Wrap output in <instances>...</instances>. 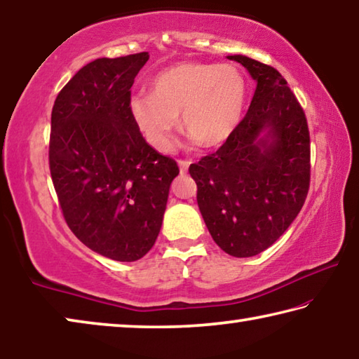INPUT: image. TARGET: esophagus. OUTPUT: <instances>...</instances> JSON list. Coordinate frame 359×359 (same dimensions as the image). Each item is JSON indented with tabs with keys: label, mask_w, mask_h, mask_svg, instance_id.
Returning <instances> with one entry per match:
<instances>
[{
	"label": "esophagus",
	"mask_w": 359,
	"mask_h": 359,
	"mask_svg": "<svg viewBox=\"0 0 359 359\" xmlns=\"http://www.w3.org/2000/svg\"><path fill=\"white\" fill-rule=\"evenodd\" d=\"M178 165H180V173L184 175L187 172V168H189V162L186 161H178Z\"/></svg>",
	"instance_id": "34e87169"
}]
</instances>
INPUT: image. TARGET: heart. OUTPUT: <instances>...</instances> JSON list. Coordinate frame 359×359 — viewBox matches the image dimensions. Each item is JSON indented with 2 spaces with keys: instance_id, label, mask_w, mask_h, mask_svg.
Returning <instances> with one entry per match:
<instances>
[{
  "instance_id": "b5f03b06",
  "label": "heart",
  "mask_w": 359,
  "mask_h": 359,
  "mask_svg": "<svg viewBox=\"0 0 359 359\" xmlns=\"http://www.w3.org/2000/svg\"><path fill=\"white\" fill-rule=\"evenodd\" d=\"M151 87L152 93H133L128 108L157 151L172 148L178 114L186 130L207 148L226 143L242 121L246 84L233 65L178 63L158 73Z\"/></svg>"
}]
</instances>
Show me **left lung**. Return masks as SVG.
Masks as SVG:
<instances>
[{
	"instance_id": "1",
	"label": "left lung",
	"mask_w": 359,
	"mask_h": 359,
	"mask_svg": "<svg viewBox=\"0 0 359 359\" xmlns=\"http://www.w3.org/2000/svg\"><path fill=\"white\" fill-rule=\"evenodd\" d=\"M256 81L248 113L213 154L189 167L211 237L233 257H251L283 235L310 186V135L304 109L277 69L229 55Z\"/></svg>"
}]
</instances>
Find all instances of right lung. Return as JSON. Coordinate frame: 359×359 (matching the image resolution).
<instances>
[{
	"label": "right lung",
	"instance_id": "add662e5",
	"mask_svg": "<svg viewBox=\"0 0 359 359\" xmlns=\"http://www.w3.org/2000/svg\"><path fill=\"white\" fill-rule=\"evenodd\" d=\"M148 52L97 58L55 98L49 167L65 221L92 251L121 262L154 245L180 168L151 148L128 108Z\"/></svg>",
	"mask_w": 359,
	"mask_h": 359
}]
</instances>
